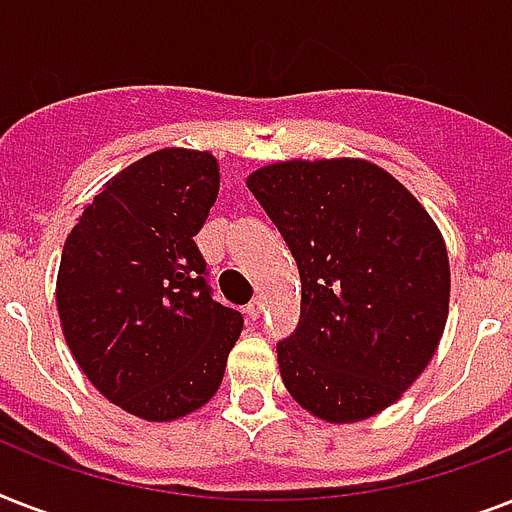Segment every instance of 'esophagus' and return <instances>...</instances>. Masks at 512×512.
<instances>
[{"mask_svg": "<svg viewBox=\"0 0 512 512\" xmlns=\"http://www.w3.org/2000/svg\"><path fill=\"white\" fill-rule=\"evenodd\" d=\"M265 311V297L263 295H257L249 300L247 305V313H249V319H260V313Z\"/></svg>", "mask_w": 512, "mask_h": 512, "instance_id": "esophagus-1", "label": "esophagus"}]
</instances>
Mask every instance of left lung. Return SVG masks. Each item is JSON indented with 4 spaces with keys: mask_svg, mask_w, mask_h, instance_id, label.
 Instances as JSON below:
<instances>
[{
    "mask_svg": "<svg viewBox=\"0 0 512 512\" xmlns=\"http://www.w3.org/2000/svg\"><path fill=\"white\" fill-rule=\"evenodd\" d=\"M247 188L297 260L300 324L279 350L289 396L358 422L404 396L449 316L444 236L396 177L364 159L276 162Z\"/></svg>",
    "mask_w": 512,
    "mask_h": 512,
    "instance_id": "8db88e82",
    "label": "left lung"
}]
</instances>
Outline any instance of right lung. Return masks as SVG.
Masks as SVG:
<instances>
[{
    "label": "right lung",
    "mask_w": 512,
    "mask_h": 512,
    "mask_svg": "<svg viewBox=\"0 0 512 512\" xmlns=\"http://www.w3.org/2000/svg\"><path fill=\"white\" fill-rule=\"evenodd\" d=\"M217 188L215 156L162 148L111 177L63 244V337L87 380L140 420L207 404L244 327L212 300L193 241Z\"/></svg>",
    "instance_id": "1"
}]
</instances>
